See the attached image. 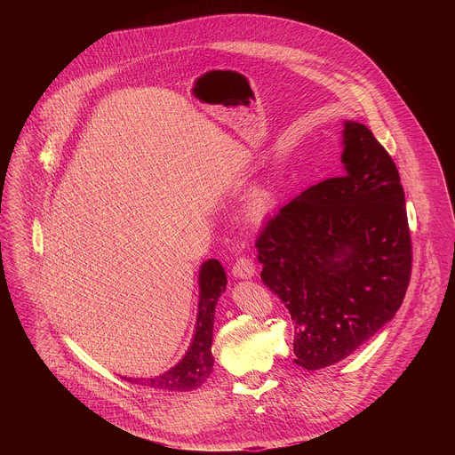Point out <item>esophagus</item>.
<instances>
[{"label": "esophagus", "mask_w": 455, "mask_h": 455, "mask_svg": "<svg viewBox=\"0 0 455 455\" xmlns=\"http://www.w3.org/2000/svg\"><path fill=\"white\" fill-rule=\"evenodd\" d=\"M255 274V267L248 257H239L235 265L232 267V275L235 279H251Z\"/></svg>", "instance_id": "1"}]
</instances>
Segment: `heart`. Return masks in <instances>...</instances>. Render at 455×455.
Returning <instances> with one entry per match:
<instances>
[{
    "instance_id": "heart-1",
    "label": "heart",
    "mask_w": 455,
    "mask_h": 455,
    "mask_svg": "<svg viewBox=\"0 0 455 455\" xmlns=\"http://www.w3.org/2000/svg\"><path fill=\"white\" fill-rule=\"evenodd\" d=\"M274 207V194L268 187H259L253 190L251 198L248 202V214L253 220L265 218Z\"/></svg>"
}]
</instances>
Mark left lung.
Listing matches in <instances>:
<instances>
[{
	"label": "left lung",
	"mask_w": 455,
	"mask_h": 455,
	"mask_svg": "<svg viewBox=\"0 0 455 455\" xmlns=\"http://www.w3.org/2000/svg\"><path fill=\"white\" fill-rule=\"evenodd\" d=\"M342 176L286 204L255 241L261 279L295 322V363L330 367L400 309L412 244L400 172L360 122L342 129Z\"/></svg>",
	"instance_id": "1"
}]
</instances>
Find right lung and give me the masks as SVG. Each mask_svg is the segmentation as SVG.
Wrapping results in <instances>:
<instances>
[{"label": "right lung", "instance_id": "obj_1", "mask_svg": "<svg viewBox=\"0 0 455 455\" xmlns=\"http://www.w3.org/2000/svg\"><path fill=\"white\" fill-rule=\"evenodd\" d=\"M200 300L196 326H194L192 342L183 355V358L171 367L169 371L151 376V378H125L132 383H139L155 391H192L207 381L212 372L214 356H212V330H214V313L220 297L227 288V274L220 265L218 259H209L198 274Z\"/></svg>", "mask_w": 455, "mask_h": 455}]
</instances>
